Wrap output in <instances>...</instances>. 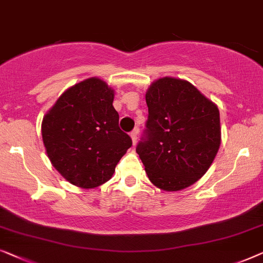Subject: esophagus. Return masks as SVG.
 <instances>
[{"instance_id":"esophagus-1","label":"esophagus","mask_w":263,"mask_h":263,"mask_svg":"<svg viewBox=\"0 0 263 263\" xmlns=\"http://www.w3.org/2000/svg\"><path fill=\"white\" fill-rule=\"evenodd\" d=\"M137 136H138V130H133L132 132H131V138H132V142H133V145H136V143H137Z\"/></svg>"}]
</instances>
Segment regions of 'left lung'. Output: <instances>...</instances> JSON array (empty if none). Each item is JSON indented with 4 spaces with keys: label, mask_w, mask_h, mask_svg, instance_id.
Segmentation results:
<instances>
[{
    "label": "left lung",
    "mask_w": 263,
    "mask_h": 263,
    "mask_svg": "<svg viewBox=\"0 0 263 263\" xmlns=\"http://www.w3.org/2000/svg\"><path fill=\"white\" fill-rule=\"evenodd\" d=\"M145 100L149 114L136 151L147 177L167 192L190 187L219 149L218 107L193 84L173 77L151 84Z\"/></svg>",
    "instance_id": "8db88e82"
}]
</instances>
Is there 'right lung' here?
<instances>
[{
  "label": "right lung",
  "instance_id": "add662e5",
  "mask_svg": "<svg viewBox=\"0 0 263 263\" xmlns=\"http://www.w3.org/2000/svg\"><path fill=\"white\" fill-rule=\"evenodd\" d=\"M114 91L91 77L69 88L44 117L43 142L51 163L70 183L101 186L132 146L120 130Z\"/></svg>",
  "mask_w": 263,
  "mask_h": 263
}]
</instances>
